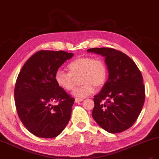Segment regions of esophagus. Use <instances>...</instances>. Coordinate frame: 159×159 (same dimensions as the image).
<instances>
[{"label":"esophagus","mask_w":159,"mask_h":159,"mask_svg":"<svg viewBox=\"0 0 159 159\" xmlns=\"http://www.w3.org/2000/svg\"><path fill=\"white\" fill-rule=\"evenodd\" d=\"M82 101H83V99H80V98H76L75 99V103H78V102H82Z\"/></svg>","instance_id":"34e87169"}]
</instances>
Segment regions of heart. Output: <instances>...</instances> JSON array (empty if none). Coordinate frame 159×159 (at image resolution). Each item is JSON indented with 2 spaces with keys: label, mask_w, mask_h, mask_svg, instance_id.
Masks as SVG:
<instances>
[{
  "label": "heart",
  "mask_w": 159,
  "mask_h": 159,
  "mask_svg": "<svg viewBox=\"0 0 159 159\" xmlns=\"http://www.w3.org/2000/svg\"><path fill=\"white\" fill-rule=\"evenodd\" d=\"M69 73L62 70L55 74L56 84L61 89L70 91L74 87L75 79L80 77L82 85L75 89L73 94L79 98H84L93 93L95 87H102L107 79V71L105 62L99 58L90 56L80 57L71 61L68 66Z\"/></svg>",
  "instance_id": "1"
}]
</instances>
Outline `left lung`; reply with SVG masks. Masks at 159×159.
Segmentation results:
<instances>
[{
  "mask_svg": "<svg viewBox=\"0 0 159 159\" xmlns=\"http://www.w3.org/2000/svg\"><path fill=\"white\" fill-rule=\"evenodd\" d=\"M88 52L105 57L108 80L94 96L92 117L111 133L122 132L135 122L143 107L145 90L143 76L135 63L126 54L110 48H95ZM107 99L105 103L102 102Z\"/></svg>",
  "mask_w": 159,
  "mask_h": 159,
  "instance_id": "left-lung-1",
  "label": "left lung"
}]
</instances>
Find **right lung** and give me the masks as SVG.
Segmentation results:
<instances>
[{
	"mask_svg": "<svg viewBox=\"0 0 159 159\" xmlns=\"http://www.w3.org/2000/svg\"><path fill=\"white\" fill-rule=\"evenodd\" d=\"M74 56L64 51L41 50L32 56L22 67L14 88L18 117L35 136H58L68 125L75 99L58 87L57 70ZM58 101L54 106L52 103Z\"/></svg>",
	"mask_w": 159,
	"mask_h": 159,
	"instance_id": "add662e5",
	"label": "right lung"
}]
</instances>
